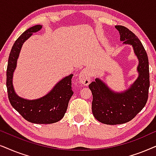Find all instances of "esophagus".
<instances>
[{"label": "esophagus", "instance_id": "1", "mask_svg": "<svg viewBox=\"0 0 156 156\" xmlns=\"http://www.w3.org/2000/svg\"><path fill=\"white\" fill-rule=\"evenodd\" d=\"M78 79L79 81L84 86H88L90 82V76L89 75L88 70L84 69L82 70L78 75Z\"/></svg>", "mask_w": 156, "mask_h": 156}]
</instances>
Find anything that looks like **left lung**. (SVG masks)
<instances>
[{
    "label": "left lung",
    "instance_id": "left-lung-1",
    "mask_svg": "<svg viewBox=\"0 0 156 156\" xmlns=\"http://www.w3.org/2000/svg\"><path fill=\"white\" fill-rule=\"evenodd\" d=\"M120 41L132 45L139 63L138 77L124 92H114L99 78L89 84L93 94L92 112L96 120L108 125L129 122L144 108L148 98L150 86L148 58L146 51L138 37L122 26H115Z\"/></svg>",
    "mask_w": 156,
    "mask_h": 156
}]
</instances>
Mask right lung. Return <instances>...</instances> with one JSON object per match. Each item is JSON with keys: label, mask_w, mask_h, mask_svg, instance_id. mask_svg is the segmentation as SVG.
I'll return each instance as SVG.
<instances>
[{"label": "right lung", "mask_w": 156, "mask_h": 156, "mask_svg": "<svg viewBox=\"0 0 156 156\" xmlns=\"http://www.w3.org/2000/svg\"><path fill=\"white\" fill-rule=\"evenodd\" d=\"M41 28V25L31 27L14 43L8 58L6 86L10 104L23 118L33 123L51 124L61 120L67 111L68 102L73 94L71 88V79L73 75L65 77L47 95L35 100H27L19 97L16 93L13 86V72L22 45L32 36L33 33L38 32Z\"/></svg>", "instance_id": "add662e5"}]
</instances>
